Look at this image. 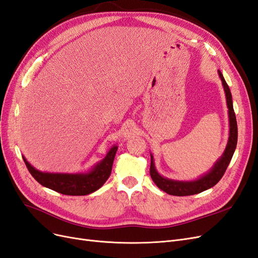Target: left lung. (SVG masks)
Wrapping results in <instances>:
<instances>
[{
    "label": "left lung",
    "instance_id": "1",
    "mask_svg": "<svg viewBox=\"0 0 258 258\" xmlns=\"http://www.w3.org/2000/svg\"><path fill=\"white\" fill-rule=\"evenodd\" d=\"M218 75H220L222 80V84L224 86V91L226 95V101H227L228 116H229V138H228L227 146H226L224 151V154L222 155V157L214 163L212 169H211L205 175L195 179V181H189V182L174 181V179L163 177L157 172V170L155 168L153 155H151L150 173H151L152 179L161 190H163L169 195H172V196H190V195L205 191L211 188V187H213L214 185H216L218 182H220V179L223 177L225 171L227 169L229 162L232 158V155L236 151L237 141H238V127H237L236 114H235V111H233V106H232L231 92L221 71H218Z\"/></svg>",
    "mask_w": 258,
    "mask_h": 258
}]
</instances>
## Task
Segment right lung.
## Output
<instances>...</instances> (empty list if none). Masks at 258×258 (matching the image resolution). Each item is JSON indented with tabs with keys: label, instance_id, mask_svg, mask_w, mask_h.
<instances>
[{
	"label": "right lung",
	"instance_id": "right-lung-1",
	"mask_svg": "<svg viewBox=\"0 0 258 258\" xmlns=\"http://www.w3.org/2000/svg\"><path fill=\"white\" fill-rule=\"evenodd\" d=\"M116 152L117 146H113L104 159L97 163L87 173L42 172L31 166L23 156L22 158L31 175L41 185L68 196H85L98 190L106 182L112 172Z\"/></svg>",
	"mask_w": 258,
	"mask_h": 258
}]
</instances>
